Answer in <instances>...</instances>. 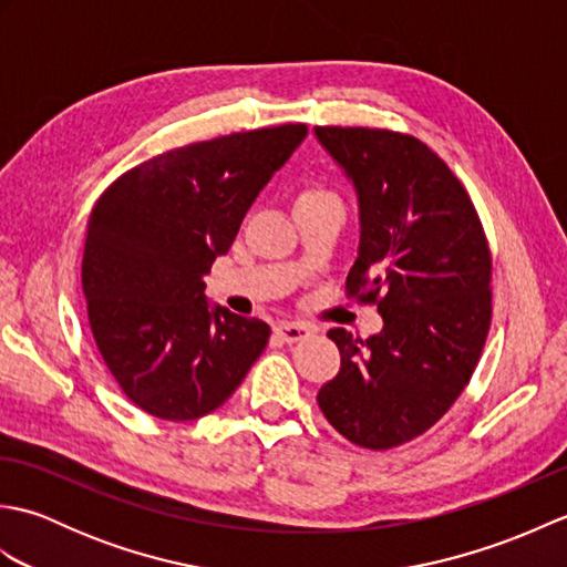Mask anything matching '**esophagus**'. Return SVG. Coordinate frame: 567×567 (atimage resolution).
<instances>
[{"label": "esophagus", "instance_id": "esophagus-1", "mask_svg": "<svg viewBox=\"0 0 567 567\" xmlns=\"http://www.w3.org/2000/svg\"><path fill=\"white\" fill-rule=\"evenodd\" d=\"M275 333L287 343H297V341H305L307 336H311V329L307 327V323L282 321V323H277V327H275Z\"/></svg>", "mask_w": 567, "mask_h": 567}]
</instances>
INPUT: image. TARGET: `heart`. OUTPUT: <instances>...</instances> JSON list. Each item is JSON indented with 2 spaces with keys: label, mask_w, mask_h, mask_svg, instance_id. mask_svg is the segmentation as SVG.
I'll list each match as a JSON object with an SVG mask.
<instances>
[{
  "label": "heart",
  "mask_w": 567,
  "mask_h": 567,
  "mask_svg": "<svg viewBox=\"0 0 567 567\" xmlns=\"http://www.w3.org/2000/svg\"><path fill=\"white\" fill-rule=\"evenodd\" d=\"M327 199H336V195H331V192L321 189V187H307L302 195H299L297 204H305V202H327Z\"/></svg>",
  "instance_id": "obj_1"
}]
</instances>
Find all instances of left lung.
<instances>
[{"label": "left lung", "instance_id": "1", "mask_svg": "<svg viewBox=\"0 0 567 567\" xmlns=\"http://www.w3.org/2000/svg\"><path fill=\"white\" fill-rule=\"evenodd\" d=\"M358 197L348 295L375 302L380 333L331 329L341 370L317 394L329 424L363 449L416 439L461 396L489 331V248L451 167L414 136L317 126Z\"/></svg>", "mask_w": 567, "mask_h": 567}]
</instances>
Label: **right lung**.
Returning a JSON list of instances; mask_svg holds the SVG:
<instances>
[{
	"label": "right lung",
	"instance_id": "right-lung-1",
	"mask_svg": "<svg viewBox=\"0 0 567 567\" xmlns=\"http://www.w3.org/2000/svg\"><path fill=\"white\" fill-rule=\"evenodd\" d=\"M305 138V124H285L192 143L128 171L94 204L82 258L90 327L143 412H214L268 346V323L209 305L204 275Z\"/></svg>",
	"mask_w": 567,
	"mask_h": 567
}]
</instances>
